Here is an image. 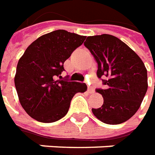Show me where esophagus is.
<instances>
[{"label": "esophagus", "instance_id": "34e87169", "mask_svg": "<svg viewBox=\"0 0 155 155\" xmlns=\"http://www.w3.org/2000/svg\"><path fill=\"white\" fill-rule=\"evenodd\" d=\"M87 93H94V90L91 87L87 86Z\"/></svg>", "mask_w": 155, "mask_h": 155}]
</instances>
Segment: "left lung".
I'll list each match as a JSON object with an SVG mask.
<instances>
[{
  "mask_svg": "<svg viewBox=\"0 0 155 155\" xmlns=\"http://www.w3.org/2000/svg\"><path fill=\"white\" fill-rule=\"evenodd\" d=\"M84 46L97 62V78L106 85L104 89L96 88L104 97V104L92 108L93 114L107 124L127 121L138 111L148 89L143 62L124 41L112 35L87 37Z\"/></svg>",
  "mask_w": 155,
  "mask_h": 155,
  "instance_id": "8db88e82",
  "label": "left lung"
}]
</instances>
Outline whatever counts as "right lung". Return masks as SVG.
I'll list each match as a JSON object with an SVG mask.
<instances>
[{"instance_id":"right-lung-1","label":"right lung","mask_w":155,"mask_h":155,"mask_svg":"<svg viewBox=\"0 0 155 155\" xmlns=\"http://www.w3.org/2000/svg\"><path fill=\"white\" fill-rule=\"evenodd\" d=\"M85 38L65 30L54 31L34 41L20 58L15 86L20 103L32 118L41 123L58 121L68 114L76 93L87 90L85 83L55 80Z\"/></svg>"}]
</instances>
